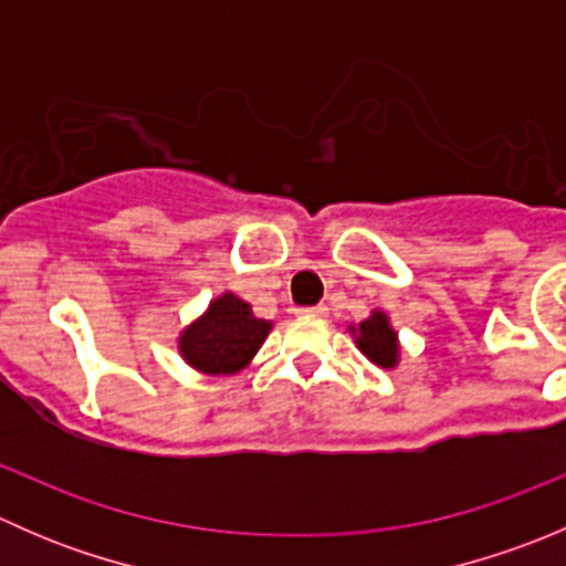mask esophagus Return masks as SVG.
I'll use <instances>...</instances> for the list:
<instances>
[{
  "label": "esophagus",
  "mask_w": 566,
  "mask_h": 566,
  "mask_svg": "<svg viewBox=\"0 0 566 566\" xmlns=\"http://www.w3.org/2000/svg\"><path fill=\"white\" fill-rule=\"evenodd\" d=\"M301 315H315V317H325L328 315V306L317 304V306H306V310H298Z\"/></svg>",
  "instance_id": "1"
}]
</instances>
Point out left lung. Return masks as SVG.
<instances>
[{
    "mask_svg": "<svg viewBox=\"0 0 566 566\" xmlns=\"http://www.w3.org/2000/svg\"><path fill=\"white\" fill-rule=\"evenodd\" d=\"M353 334H356V345L361 347L369 361H375L378 367H394L397 364V334H394L389 317L384 312H373V317L364 319L358 328H353Z\"/></svg>",
    "mask_w": 566,
    "mask_h": 566,
    "instance_id": "obj_1",
    "label": "left lung"
}]
</instances>
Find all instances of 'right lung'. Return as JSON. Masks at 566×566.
Returning a JSON list of instances; mask_svg holds the SVG:
<instances>
[{
    "label": "right lung",
    "instance_id": "obj_1",
    "mask_svg": "<svg viewBox=\"0 0 566 566\" xmlns=\"http://www.w3.org/2000/svg\"><path fill=\"white\" fill-rule=\"evenodd\" d=\"M271 323L251 315L238 295L224 293L180 336V353L193 369L208 375H232L243 369L265 342Z\"/></svg>",
    "mask_w": 566,
    "mask_h": 566
}]
</instances>
